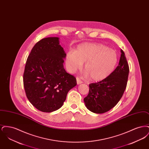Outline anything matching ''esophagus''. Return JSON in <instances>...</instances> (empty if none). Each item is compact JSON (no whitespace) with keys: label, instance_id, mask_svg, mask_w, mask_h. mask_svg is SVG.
Wrapping results in <instances>:
<instances>
[{"label":"esophagus","instance_id":"34e87169","mask_svg":"<svg viewBox=\"0 0 149 149\" xmlns=\"http://www.w3.org/2000/svg\"><path fill=\"white\" fill-rule=\"evenodd\" d=\"M77 84H80L81 83H83V81L79 79V78H77Z\"/></svg>","mask_w":149,"mask_h":149}]
</instances>
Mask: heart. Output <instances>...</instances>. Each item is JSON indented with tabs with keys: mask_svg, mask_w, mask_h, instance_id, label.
I'll return each mask as SVG.
<instances>
[{
	"mask_svg": "<svg viewBox=\"0 0 149 149\" xmlns=\"http://www.w3.org/2000/svg\"><path fill=\"white\" fill-rule=\"evenodd\" d=\"M118 61L115 50L101 43H84L66 54L65 64L68 70L74 72L84 65L86 75L93 81L108 78L114 71Z\"/></svg>",
	"mask_w": 149,
	"mask_h": 149,
	"instance_id": "b5f03b06",
	"label": "heart"
}]
</instances>
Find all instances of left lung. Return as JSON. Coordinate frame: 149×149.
Returning <instances> with one entry per match:
<instances>
[{
	"label": "left lung",
	"instance_id": "8db88e82",
	"mask_svg": "<svg viewBox=\"0 0 149 149\" xmlns=\"http://www.w3.org/2000/svg\"><path fill=\"white\" fill-rule=\"evenodd\" d=\"M119 64L106 79L89 84L88 95L84 99L86 107L95 113H103L113 108L126 89L129 66L123 51L120 50Z\"/></svg>",
	"mask_w": 149,
	"mask_h": 149
}]
</instances>
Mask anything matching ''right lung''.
I'll return each instance as SVG.
<instances>
[{"instance_id":"add662e5","label":"right lung","mask_w":149,"mask_h":149,"mask_svg":"<svg viewBox=\"0 0 149 149\" xmlns=\"http://www.w3.org/2000/svg\"><path fill=\"white\" fill-rule=\"evenodd\" d=\"M66 56L59 38L47 37L36 43L27 58L24 90L30 103L41 112L60 108L68 93L77 85L76 78L64 69Z\"/></svg>"}]
</instances>
